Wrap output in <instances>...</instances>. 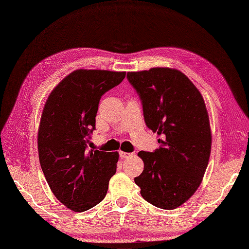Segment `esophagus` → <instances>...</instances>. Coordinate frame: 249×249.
I'll return each instance as SVG.
<instances>
[{
	"instance_id": "1",
	"label": "esophagus",
	"mask_w": 249,
	"mask_h": 249,
	"mask_svg": "<svg viewBox=\"0 0 249 249\" xmlns=\"http://www.w3.org/2000/svg\"><path fill=\"white\" fill-rule=\"evenodd\" d=\"M131 156H133V154L125 153V152H122V150H120V152H119V157H120V158H123V159H124V158H129V157H131Z\"/></svg>"
}]
</instances>
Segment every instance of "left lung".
Here are the masks:
<instances>
[{
  "mask_svg": "<svg viewBox=\"0 0 249 249\" xmlns=\"http://www.w3.org/2000/svg\"><path fill=\"white\" fill-rule=\"evenodd\" d=\"M126 78L140 97L147 127L160 143L154 153H138L144 168L134 180L146 201L173 210L197 190L208 166L212 135L205 101L178 70L155 67L127 72Z\"/></svg>",
  "mask_w": 249,
  "mask_h": 249,
  "instance_id": "1",
  "label": "left lung"
}]
</instances>
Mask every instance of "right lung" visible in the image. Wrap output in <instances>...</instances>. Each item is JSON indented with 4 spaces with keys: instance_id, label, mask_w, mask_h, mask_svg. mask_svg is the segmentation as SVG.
Here are the masks:
<instances>
[{
    "instance_id": "1",
    "label": "right lung",
    "mask_w": 249,
    "mask_h": 249,
    "mask_svg": "<svg viewBox=\"0 0 249 249\" xmlns=\"http://www.w3.org/2000/svg\"><path fill=\"white\" fill-rule=\"evenodd\" d=\"M125 78V71L78 70L65 77L44 105L38 155L47 182L58 200L84 212L106 196L115 175L117 152L88 149L100 100Z\"/></svg>"
}]
</instances>
